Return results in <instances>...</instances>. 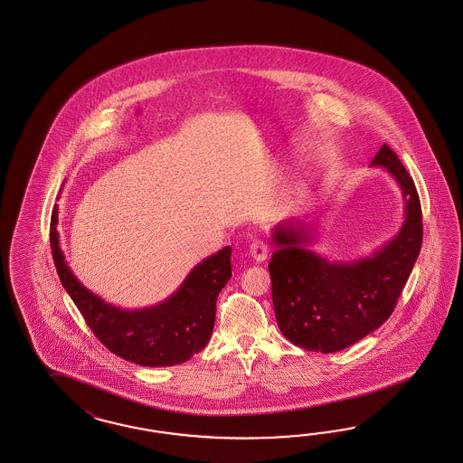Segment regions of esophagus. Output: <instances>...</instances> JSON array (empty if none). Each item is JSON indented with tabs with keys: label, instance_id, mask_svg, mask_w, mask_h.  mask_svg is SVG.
<instances>
[{
	"label": "esophagus",
	"instance_id": "34e87169",
	"mask_svg": "<svg viewBox=\"0 0 463 463\" xmlns=\"http://www.w3.org/2000/svg\"><path fill=\"white\" fill-rule=\"evenodd\" d=\"M250 255L255 262H259V264L264 262L265 259H267V255H269V247H267V243H265L264 240H255V241L251 243Z\"/></svg>",
	"mask_w": 463,
	"mask_h": 463
}]
</instances>
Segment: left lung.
<instances>
[{"label": "left lung", "mask_w": 463, "mask_h": 463, "mask_svg": "<svg viewBox=\"0 0 463 463\" xmlns=\"http://www.w3.org/2000/svg\"><path fill=\"white\" fill-rule=\"evenodd\" d=\"M370 167L389 172L404 199V222L394 237L358 259L330 260L311 247L315 222L291 218L272 230L269 264L279 330L304 350L333 354L383 326L392 315L421 250V204L396 154L381 146Z\"/></svg>", "instance_id": "left-lung-1"}]
</instances>
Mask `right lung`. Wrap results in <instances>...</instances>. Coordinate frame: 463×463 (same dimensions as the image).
I'll use <instances>...</instances> for the list:
<instances>
[{"instance_id":"1","label":"right lung","mask_w":463,"mask_h":463,"mask_svg":"<svg viewBox=\"0 0 463 463\" xmlns=\"http://www.w3.org/2000/svg\"><path fill=\"white\" fill-rule=\"evenodd\" d=\"M53 206L51 247L57 274L98 340L115 355L144 367H171L199 354L212 338L216 298L232 278V249L225 247L194 265L162 303L128 309L90 291L67 264Z\"/></svg>"}]
</instances>
